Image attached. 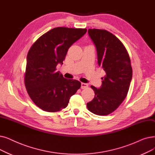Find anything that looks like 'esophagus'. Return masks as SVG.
<instances>
[{"instance_id":"obj_1","label":"esophagus","mask_w":155,"mask_h":155,"mask_svg":"<svg viewBox=\"0 0 155 155\" xmlns=\"http://www.w3.org/2000/svg\"><path fill=\"white\" fill-rule=\"evenodd\" d=\"M87 87H88V84H85V83H82L81 84V89H85V88H87Z\"/></svg>"}]
</instances>
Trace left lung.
I'll return each instance as SVG.
<instances>
[{
	"instance_id": "8db88e82",
	"label": "left lung",
	"mask_w": 155,
	"mask_h": 155,
	"mask_svg": "<svg viewBox=\"0 0 155 155\" xmlns=\"http://www.w3.org/2000/svg\"><path fill=\"white\" fill-rule=\"evenodd\" d=\"M89 35L95 44L98 65L105 72L100 88L92 85L95 96L87 104L95 115H109L117 110L126 97L132 78L129 54L122 42L105 30L89 29Z\"/></svg>"
}]
</instances>
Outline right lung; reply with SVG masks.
Masks as SVG:
<instances>
[{"mask_svg":"<svg viewBox=\"0 0 155 155\" xmlns=\"http://www.w3.org/2000/svg\"><path fill=\"white\" fill-rule=\"evenodd\" d=\"M87 29L54 28L33 44L26 58L25 85L28 95L44 111L56 112L68 106L81 87L77 80L66 79L59 71L68 49L83 37Z\"/></svg>","mask_w":155,"mask_h":155,"instance_id":"obj_1","label":"right lung"}]
</instances>
